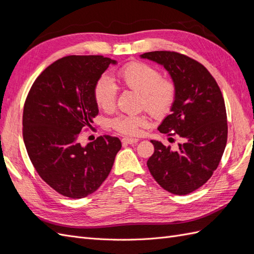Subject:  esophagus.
I'll use <instances>...</instances> for the list:
<instances>
[{
  "mask_svg": "<svg viewBox=\"0 0 254 254\" xmlns=\"http://www.w3.org/2000/svg\"><path fill=\"white\" fill-rule=\"evenodd\" d=\"M122 142L124 144H136L137 142H139V140L137 139H131V137H124V139L122 140Z\"/></svg>",
  "mask_w": 254,
  "mask_h": 254,
  "instance_id": "esophagus-1",
  "label": "esophagus"
}]
</instances>
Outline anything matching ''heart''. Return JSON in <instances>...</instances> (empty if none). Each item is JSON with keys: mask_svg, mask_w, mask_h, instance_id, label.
I'll use <instances>...</instances> for the list:
<instances>
[{"mask_svg": "<svg viewBox=\"0 0 254 254\" xmlns=\"http://www.w3.org/2000/svg\"><path fill=\"white\" fill-rule=\"evenodd\" d=\"M118 77L123 87L141 94V106L156 118L164 117L171 110L176 97L175 84L163 79L161 73L143 63H130L119 72ZM118 89L113 80L107 76L99 78L94 88V98L99 108L113 109ZM118 132L136 135L141 128L147 125L145 115H119L111 122Z\"/></svg>", "mask_w": 254, "mask_h": 254, "instance_id": "heart-1", "label": "heart"}]
</instances>
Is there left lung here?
<instances>
[{"instance_id":"left-lung-1","label":"left lung","mask_w":254,"mask_h":254,"mask_svg":"<svg viewBox=\"0 0 254 254\" xmlns=\"http://www.w3.org/2000/svg\"><path fill=\"white\" fill-rule=\"evenodd\" d=\"M162 65L176 88L171 114L159 125L160 132L175 130L178 149L151 140L155 152L147 166L155 180L170 193L187 195L202 187L216 170L228 135L226 106L217 82L198 61L167 51L140 55Z\"/></svg>"}]
</instances>
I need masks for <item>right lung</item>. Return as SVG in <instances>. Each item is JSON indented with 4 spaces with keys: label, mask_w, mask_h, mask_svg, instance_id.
<instances>
[{
    "label": "right lung",
    "mask_w": 254,
    "mask_h": 254,
    "mask_svg": "<svg viewBox=\"0 0 254 254\" xmlns=\"http://www.w3.org/2000/svg\"><path fill=\"white\" fill-rule=\"evenodd\" d=\"M117 60L66 56L38 76L23 110V140L37 173L59 194L87 197L108 177L122 147L119 137L103 135L82 146L83 127L98 113L97 80Z\"/></svg>",
    "instance_id": "right-lung-1"
}]
</instances>
